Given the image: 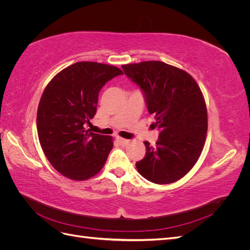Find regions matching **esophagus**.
<instances>
[{
    "instance_id": "1",
    "label": "esophagus",
    "mask_w": 250,
    "mask_h": 250,
    "mask_svg": "<svg viewBox=\"0 0 250 250\" xmlns=\"http://www.w3.org/2000/svg\"><path fill=\"white\" fill-rule=\"evenodd\" d=\"M117 141L119 142L120 145H122V146H126V145H128V144H129V140H126V139L120 138V137L117 138Z\"/></svg>"
}]
</instances>
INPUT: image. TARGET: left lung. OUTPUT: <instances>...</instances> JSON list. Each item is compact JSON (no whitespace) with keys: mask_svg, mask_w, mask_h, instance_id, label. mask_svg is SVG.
Wrapping results in <instances>:
<instances>
[{"mask_svg":"<svg viewBox=\"0 0 250 250\" xmlns=\"http://www.w3.org/2000/svg\"><path fill=\"white\" fill-rule=\"evenodd\" d=\"M141 87L153 128L161 130L155 147L144 142L146 155L135 164L141 175L157 185L183 178L197 163L208 132V110L197 82L186 71L163 62L122 65Z\"/></svg>","mask_w":250,"mask_h":250,"instance_id":"1","label":"left lung"}]
</instances>
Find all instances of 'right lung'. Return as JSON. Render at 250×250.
<instances>
[{"label": "right lung", "mask_w": 250, "mask_h": 250, "mask_svg": "<svg viewBox=\"0 0 250 250\" xmlns=\"http://www.w3.org/2000/svg\"><path fill=\"white\" fill-rule=\"evenodd\" d=\"M119 67L79 62L48 83L37 108V133L44 155L63 176L86 180L99 173L112 149L109 135L90 132L100 89L122 75Z\"/></svg>", "instance_id": "add662e5"}]
</instances>
